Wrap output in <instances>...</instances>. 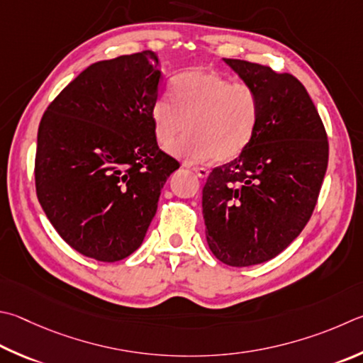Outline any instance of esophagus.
I'll return each mask as SVG.
<instances>
[{"instance_id": "esophagus-1", "label": "esophagus", "mask_w": 363, "mask_h": 363, "mask_svg": "<svg viewBox=\"0 0 363 363\" xmlns=\"http://www.w3.org/2000/svg\"><path fill=\"white\" fill-rule=\"evenodd\" d=\"M192 169L195 171L196 176L201 177V179H203V177H208V174H209V171L206 168H203V167H194Z\"/></svg>"}]
</instances>
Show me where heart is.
Here are the masks:
<instances>
[{"instance_id":"1","label":"heart","mask_w":363,"mask_h":363,"mask_svg":"<svg viewBox=\"0 0 363 363\" xmlns=\"http://www.w3.org/2000/svg\"><path fill=\"white\" fill-rule=\"evenodd\" d=\"M150 117L155 140L164 149L189 128L173 147L179 159L189 163L227 162L238 157L254 138L260 96L252 85L235 84L219 72L186 71L174 77L173 98H155Z\"/></svg>"}]
</instances>
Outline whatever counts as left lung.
<instances>
[{
  "instance_id": "left-lung-1",
  "label": "left lung",
  "mask_w": 363,
  "mask_h": 363,
  "mask_svg": "<svg viewBox=\"0 0 363 363\" xmlns=\"http://www.w3.org/2000/svg\"><path fill=\"white\" fill-rule=\"evenodd\" d=\"M260 96L249 146L217 167L203 187L206 241L230 267H250L281 254L311 217L328 163L318 109L298 79L245 60L223 58Z\"/></svg>"
}]
</instances>
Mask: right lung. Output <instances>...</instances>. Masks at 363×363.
I'll use <instances>...</instances> for the list:
<instances>
[{
	"label": "right lung",
	"mask_w": 363,
	"mask_h": 363,
	"mask_svg": "<svg viewBox=\"0 0 363 363\" xmlns=\"http://www.w3.org/2000/svg\"><path fill=\"white\" fill-rule=\"evenodd\" d=\"M150 50L90 65L49 104L38 130V200L58 235L90 259L141 246L171 173L150 109L163 81Z\"/></svg>",
	"instance_id": "1"
}]
</instances>
